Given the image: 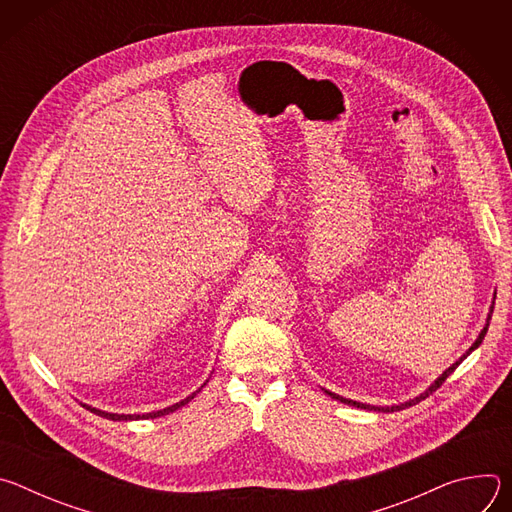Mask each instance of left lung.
<instances>
[{
  "instance_id": "left-lung-1",
  "label": "left lung",
  "mask_w": 512,
  "mask_h": 512,
  "mask_svg": "<svg viewBox=\"0 0 512 512\" xmlns=\"http://www.w3.org/2000/svg\"><path fill=\"white\" fill-rule=\"evenodd\" d=\"M494 300H496V296H494ZM492 312H494V302H492V306H490V312H488V318H486V326L482 328V332L478 334V338L474 340V344L452 364L450 369H446L440 377H437L421 395H417V397H413V399H409V401H405V403H399V405H391V407H381V405H367V403H358V401H352V399H346V397H340V395H336V393H332V391H328V389H324V393L326 395H330L332 399H336V401H342V403H346V405H352V407H360V409H369V411H381V413H393V411H401V409H407V407H411V405H415V403H419V401H423L425 397H429L435 389H440V385L460 367V362L472 352V350H476L480 344H482V340H484V336H486V332H488V324H490V318H492Z\"/></svg>"
}]
</instances>
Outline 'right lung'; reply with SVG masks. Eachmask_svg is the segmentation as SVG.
Here are the masks:
<instances>
[{
    "label": "right lung",
    "instance_id": "right-lung-1",
    "mask_svg": "<svg viewBox=\"0 0 512 512\" xmlns=\"http://www.w3.org/2000/svg\"><path fill=\"white\" fill-rule=\"evenodd\" d=\"M206 385V383H204ZM202 385V387H204ZM200 387V389H202ZM200 389L198 391H194L192 395H188L186 399H182L180 403H174V405H170V407H166V409H160V411H152V413H143V415H123V413H109V411H101V409H97V407H91V405H87V403H83V407L85 409H89L91 413H95V415H99V417H105V419H111V421H133V419H154V417H162V415H168V413H174L176 409H180L182 405H186L188 401H192L194 397H196V393H200Z\"/></svg>",
    "mask_w": 512,
    "mask_h": 512
}]
</instances>
